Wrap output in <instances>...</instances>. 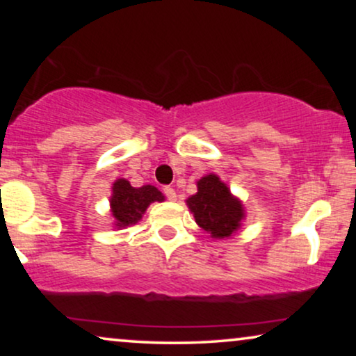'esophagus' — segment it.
<instances>
[{"label": "esophagus", "mask_w": 356, "mask_h": 356, "mask_svg": "<svg viewBox=\"0 0 356 356\" xmlns=\"http://www.w3.org/2000/svg\"><path fill=\"white\" fill-rule=\"evenodd\" d=\"M163 194L167 196L168 201H177V193H175V189L172 186H165Z\"/></svg>", "instance_id": "1"}]
</instances>
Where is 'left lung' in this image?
<instances>
[{"label":"left lung","instance_id":"8db88e82","mask_svg":"<svg viewBox=\"0 0 356 356\" xmlns=\"http://www.w3.org/2000/svg\"><path fill=\"white\" fill-rule=\"evenodd\" d=\"M194 220L213 238H227L238 230L245 217L238 199L230 194L216 175H207L197 181V193L188 199Z\"/></svg>","mask_w":356,"mask_h":356}]
</instances>
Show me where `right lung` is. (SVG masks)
Here are the masks:
<instances>
[{"label": "right lung", "mask_w": 356, "mask_h": 356, "mask_svg": "<svg viewBox=\"0 0 356 356\" xmlns=\"http://www.w3.org/2000/svg\"><path fill=\"white\" fill-rule=\"evenodd\" d=\"M162 202L163 196L155 186L133 188L126 179H118L113 184V196H111V212L118 220V227L133 225L140 220L145 209L150 202Z\"/></svg>", "instance_id": "obj_1"}]
</instances>
